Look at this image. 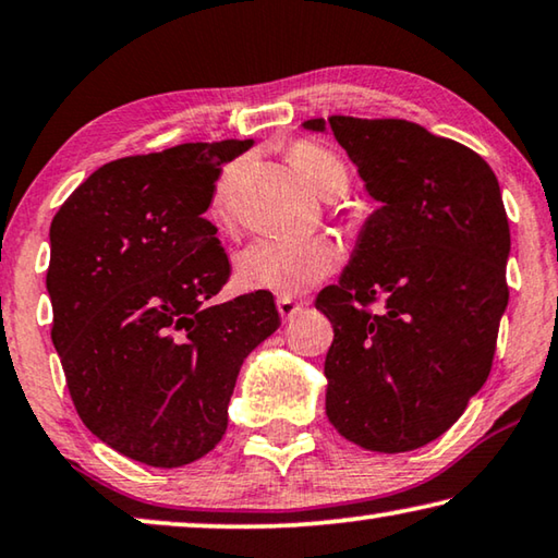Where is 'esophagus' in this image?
<instances>
[{"instance_id": "34e87169", "label": "esophagus", "mask_w": 558, "mask_h": 558, "mask_svg": "<svg viewBox=\"0 0 558 558\" xmlns=\"http://www.w3.org/2000/svg\"><path fill=\"white\" fill-rule=\"evenodd\" d=\"M278 313L286 317V320H293V317L303 311V305L298 303V300H293V298H278Z\"/></svg>"}]
</instances>
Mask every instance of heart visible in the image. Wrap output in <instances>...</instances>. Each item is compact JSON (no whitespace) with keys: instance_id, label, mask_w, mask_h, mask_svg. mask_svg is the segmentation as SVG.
Returning <instances> with one entry per match:
<instances>
[{"instance_id":"heart-1","label":"heart","mask_w":558,"mask_h":558,"mask_svg":"<svg viewBox=\"0 0 558 558\" xmlns=\"http://www.w3.org/2000/svg\"><path fill=\"white\" fill-rule=\"evenodd\" d=\"M288 158L307 189L320 198H338L348 189V168L330 148L313 141H298L290 146ZM231 189L233 171H228L218 181L214 203H210V214L216 220H228ZM340 245L325 235L303 238V241L260 238L238 253L235 278L245 290H265V293L290 298L305 293L330 276L340 265Z\"/></svg>"}]
</instances>
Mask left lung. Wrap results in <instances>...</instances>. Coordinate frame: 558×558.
Here are the masks:
<instances>
[{
  "mask_svg": "<svg viewBox=\"0 0 558 558\" xmlns=\"http://www.w3.org/2000/svg\"><path fill=\"white\" fill-rule=\"evenodd\" d=\"M303 129H330L379 203L338 286L315 300L335 330L327 420L369 452H410L445 435L489 377L509 303L499 181L472 148L404 119Z\"/></svg>",
  "mask_w": 558,
  "mask_h": 558,
  "instance_id": "1",
  "label": "left lung"
}]
</instances>
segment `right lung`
Segmentation results:
<instances>
[{"mask_svg":"<svg viewBox=\"0 0 558 558\" xmlns=\"http://www.w3.org/2000/svg\"><path fill=\"white\" fill-rule=\"evenodd\" d=\"M253 141L181 144L101 166L51 220V342L92 435L148 466L208 454L243 360L280 327L272 295L214 303L231 263L203 218Z\"/></svg>","mask_w":558,"mask_h":558,"instance_id":"right-lung-1","label":"right lung"}]
</instances>
